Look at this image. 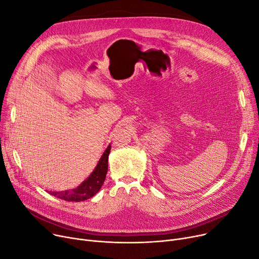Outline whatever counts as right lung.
Wrapping results in <instances>:
<instances>
[{
    "label": "right lung",
    "instance_id": "obj_1",
    "mask_svg": "<svg viewBox=\"0 0 259 259\" xmlns=\"http://www.w3.org/2000/svg\"><path fill=\"white\" fill-rule=\"evenodd\" d=\"M110 152V144L107 146V149L101 156L99 162L96 165L93 173L90 175L88 179H85L80 186L76 189L62 191V192H48L51 195L58 197L60 199L66 201H84L90 199L91 197L95 196L100 191L103 186V182L106 177L107 167H108V155Z\"/></svg>",
    "mask_w": 259,
    "mask_h": 259
}]
</instances>
